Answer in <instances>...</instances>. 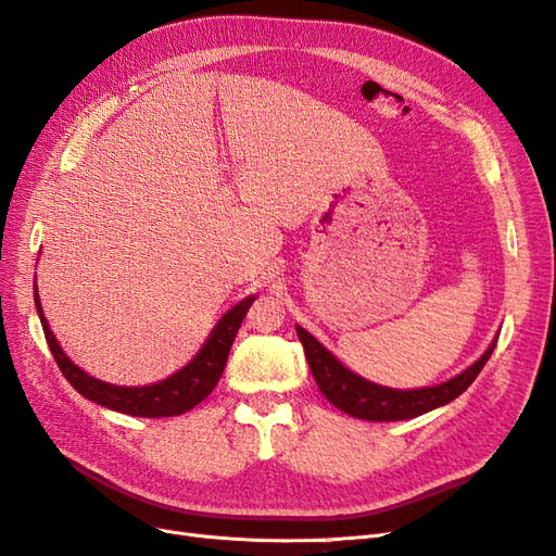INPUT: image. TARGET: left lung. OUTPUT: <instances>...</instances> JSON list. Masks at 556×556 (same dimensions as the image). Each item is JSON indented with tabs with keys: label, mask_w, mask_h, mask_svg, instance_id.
<instances>
[{
	"label": "left lung",
	"mask_w": 556,
	"mask_h": 556,
	"mask_svg": "<svg viewBox=\"0 0 556 556\" xmlns=\"http://www.w3.org/2000/svg\"><path fill=\"white\" fill-rule=\"evenodd\" d=\"M296 336L301 345H304L311 374L319 387V392L339 410L357 419H368V422H399V419H413L417 415L445 406V403L464 394L470 382L478 378L498 341L496 336L478 362L470 364L459 376H454L441 384L417 387V390H394V387L376 384L357 376L355 371H350L348 366L336 359L304 327L296 325Z\"/></svg>",
	"instance_id": "left-lung-1"
}]
</instances>
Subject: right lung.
Segmentation results:
<instances>
[{
	"label": "right lung",
	"mask_w": 556,
	"mask_h": 556,
	"mask_svg": "<svg viewBox=\"0 0 556 556\" xmlns=\"http://www.w3.org/2000/svg\"><path fill=\"white\" fill-rule=\"evenodd\" d=\"M252 301H255V294L245 296L237 306H231L220 319H217V325L208 333L206 343L199 348L192 362L185 364L180 371L153 384L125 387V384H111L104 380H97L94 376H88L78 364H74L70 357H66V352L60 348L55 333L48 327V319L43 315L39 290L35 282V306L41 319L48 348L53 352V357L64 378L70 380L74 390L86 396L88 401H94L109 410L134 415V417H174V415L192 410L197 403L204 401L215 390L217 380H220L225 371L229 348L233 339H237V331L243 323L248 308L252 306Z\"/></svg>",
	"instance_id": "right-lung-1"
}]
</instances>
